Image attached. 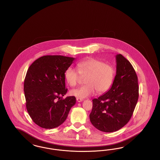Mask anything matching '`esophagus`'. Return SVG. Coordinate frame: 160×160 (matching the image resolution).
Here are the masks:
<instances>
[{"instance_id": "obj_1", "label": "esophagus", "mask_w": 160, "mask_h": 160, "mask_svg": "<svg viewBox=\"0 0 160 160\" xmlns=\"http://www.w3.org/2000/svg\"><path fill=\"white\" fill-rule=\"evenodd\" d=\"M76 100L77 102H82V101H83V99H82V98H78V97H77Z\"/></svg>"}]
</instances>
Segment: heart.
Masks as SVG:
<instances>
[{"label":"heart","instance_id":"1","mask_svg":"<svg viewBox=\"0 0 160 160\" xmlns=\"http://www.w3.org/2000/svg\"><path fill=\"white\" fill-rule=\"evenodd\" d=\"M82 77H85L86 84L71 90L70 94L84 98L93 95L96 91L98 93L107 91L113 82L114 69L102 61L89 58L78 62L76 69L69 67L65 71V79L71 87L77 85Z\"/></svg>","mask_w":160,"mask_h":160}]
</instances>
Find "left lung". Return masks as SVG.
I'll return each mask as SVG.
<instances>
[{"label": "left lung", "instance_id": "left-lung-1", "mask_svg": "<svg viewBox=\"0 0 160 160\" xmlns=\"http://www.w3.org/2000/svg\"><path fill=\"white\" fill-rule=\"evenodd\" d=\"M116 74L111 88L93 99L89 115L92 124L98 129L112 132L129 122L138 98V78L129 61L122 54L116 56Z\"/></svg>", "mask_w": 160, "mask_h": 160}]
</instances>
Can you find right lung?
<instances>
[{
	"label": "right lung",
	"instance_id": "add662e5",
	"mask_svg": "<svg viewBox=\"0 0 160 160\" xmlns=\"http://www.w3.org/2000/svg\"><path fill=\"white\" fill-rule=\"evenodd\" d=\"M74 58L47 55L34 61L28 69L24 82L26 106L32 121L39 127L52 129L66 120L76 102L67 93L65 72Z\"/></svg>",
	"mask_w": 160,
	"mask_h": 160
}]
</instances>
